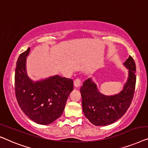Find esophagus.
<instances>
[{
	"label": "esophagus",
	"instance_id": "1",
	"mask_svg": "<svg viewBox=\"0 0 148 148\" xmlns=\"http://www.w3.org/2000/svg\"><path fill=\"white\" fill-rule=\"evenodd\" d=\"M80 84H81V80L80 78H76V80H74V86L76 87V88H78V87L80 86Z\"/></svg>",
	"mask_w": 148,
	"mask_h": 148
}]
</instances>
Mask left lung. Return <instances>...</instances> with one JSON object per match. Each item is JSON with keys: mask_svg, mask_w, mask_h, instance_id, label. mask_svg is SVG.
I'll list each match as a JSON object with an SVG mask.
<instances>
[{"mask_svg": "<svg viewBox=\"0 0 148 148\" xmlns=\"http://www.w3.org/2000/svg\"><path fill=\"white\" fill-rule=\"evenodd\" d=\"M124 65L129 69L127 82L123 90L113 96L102 95L90 78L81 86L82 111L91 123L96 126L109 125L123 116L132 103L136 82V66L130 56Z\"/></svg>", "mask_w": 148, "mask_h": 148, "instance_id": "1", "label": "left lung"}]
</instances>
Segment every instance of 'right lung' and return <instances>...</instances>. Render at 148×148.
I'll use <instances>...</instances> for the list:
<instances>
[{
	"mask_svg": "<svg viewBox=\"0 0 148 148\" xmlns=\"http://www.w3.org/2000/svg\"><path fill=\"white\" fill-rule=\"evenodd\" d=\"M30 48L23 52L16 62L14 90L16 101L23 113L33 121L49 125L60 117L65 108L73 80L58 75L33 82L26 72V57Z\"/></svg>",
	"mask_w": 148,
	"mask_h": 148,
	"instance_id": "obj_1",
	"label": "right lung"
}]
</instances>
